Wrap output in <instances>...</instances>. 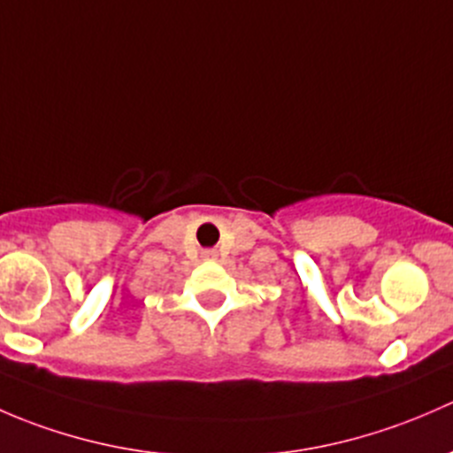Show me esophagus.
<instances>
[{
  "instance_id": "1",
  "label": "esophagus",
  "mask_w": 453,
  "mask_h": 453,
  "mask_svg": "<svg viewBox=\"0 0 453 453\" xmlns=\"http://www.w3.org/2000/svg\"><path fill=\"white\" fill-rule=\"evenodd\" d=\"M204 259H216V250H203Z\"/></svg>"
}]
</instances>
